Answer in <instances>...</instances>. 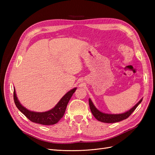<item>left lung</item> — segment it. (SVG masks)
<instances>
[{"label": "left lung", "mask_w": 155, "mask_h": 155, "mask_svg": "<svg viewBox=\"0 0 155 155\" xmlns=\"http://www.w3.org/2000/svg\"><path fill=\"white\" fill-rule=\"evenodd\" d=\"M142 100L143 99L142 98V99L140 100L133 107L131 108L130 110L121 114H108V113H105V112H102L100 110H98L95 107V105H94L93 102L91 100V98H89L88 102H89V105H90L91 110L92 112L93 116L96 118V119H97L98 121H101V122L109 124V123L118 122V121H122L124 120L127 118L134 111L136 108H137L140 103L142 102Z\"/></svg>", "instance_id": "1"}]
</instances>
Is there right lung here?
<instances>
[{"label":"right lung","instance_id":"right-lung-1","mask_svg":"<svg viewBox=\"0 0 155 155\" xmlns=\"http://www.w3.org/2000/svg\"><path fill=\"white\" fill-rule=\"evenodd\" d=\"M76 89V87L74 88L65 94L53 109L42 112L30 110L22 105L17 97L15 87H14L13 99L17 109L32 122L44 125H54L57 124L61 118H63L65 110H66L68 103Z\"/></svg>","mask_w":155,"mask_h":155}]
</instances>
